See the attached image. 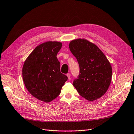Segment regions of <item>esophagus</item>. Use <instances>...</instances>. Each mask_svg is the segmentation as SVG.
I'll list each match as a JSON object with an SVG mask.
<instances>
[{
  "label": "esophagus",
  "mask_w": 134,
  "mask_h": 134,
  "mask_svg": "<svg viewBox=\"0 0 134 134\" xmlns=\"http://www.w3.org/2000/svg\"><path fill=\"white\" fill-rule=\"evenodd\" d=\"M66 76H68V79H70V74L69 73H68V74H66Z\"/></svg>",
  "instance_id": "34e87169"
}]
</instances>
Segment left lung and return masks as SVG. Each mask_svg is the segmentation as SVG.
<instances>
[{
  "label": "left lung",
  "mask_w": 134,
  "mask_h": 134,
  "mask_svg": "<svg viewBox=\"0 0 134 134\" xmlns=\"http://www.w3.org/2000/svg\"><path fill=\"white\" fill-rule=\"evenodd\" d=\"M69 46L80 68L79 75L73 82V86L81 96L89 101L100 98L111 84L110 63L98 46L86 39L72 40Z\"/></svg>",
  "instance_id": "obj_1"
}]
</instances>
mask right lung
<instances>
[{"instance_id": "right-lung-1", "label": "right lung", "mask_w": 134, "mask_h": 134, "mask_svg": "<svg viewBox=\"0 0 134 134\" xmlns=\"http://www.w3.org/2000/svg\"><path fill=\"white\" fill-rule=\"evenodd\" d=\"M62 47L58 41H47L32 51L24 63L23 80L28 91L36 98L50 102L60 94L68 77L60 70L56 55Z\"/></svg>"}]
</instances>
